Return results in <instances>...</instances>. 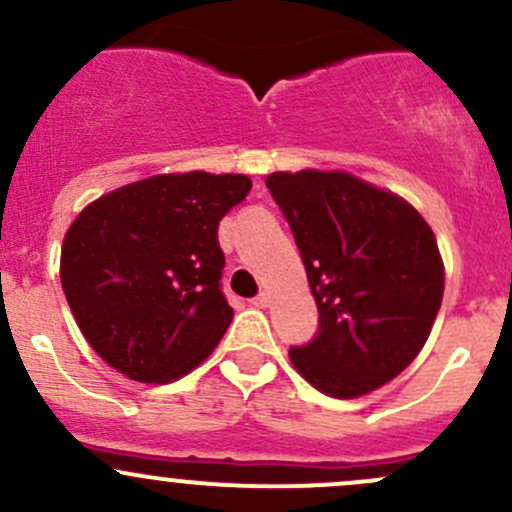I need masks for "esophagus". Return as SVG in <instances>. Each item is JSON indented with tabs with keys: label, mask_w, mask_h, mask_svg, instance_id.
Returning a JSON list of instances; mask_svg holds the SVG:
<instances>
[{
	"label": "esophagus",
	"mask_w": 512,
	"mask_h": 512,
	"mask_svg": "<svg viewBox=\"0 0 512 512\" xmlns=\"http://www.w3.org/2000/svg\"><path fill=\"white\" fill-rule=\"evenodd\" d=\"M250 304H252V306H257V309H265V306L270 304V294H267V292H260V294H257L255 299H250Z\"/></svg>",
	"instance_id": "esophagus-1"
}]
</instances>
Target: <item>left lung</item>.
<instances>
[{
  "mask_svg": "<svg viewBox=\"0 0 512 512\" xmlns=\"http://www.w3.org/2000/svg\"><path fill=\"white\" fill-rule=\"evenodd\" d=\"M319 309V328L289 348L294 368L331 397H358L417 358L444 294L432 228L395 193L343 171L267 176Z\"/></svg>",
  "mask_w": 512,
  "mask_h": 512,
  "instance_id": "1",
  "label": "left lung"
}]
</instances>
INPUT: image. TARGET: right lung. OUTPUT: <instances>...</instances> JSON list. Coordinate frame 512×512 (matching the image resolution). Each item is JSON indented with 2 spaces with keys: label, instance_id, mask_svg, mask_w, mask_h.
Instances as JSON below:
<instances>
[{
  "label": "right lung",
  "instance_id": "right-lung-1",
  "mask_svg": "<svg viewBox=\"0 0 512 512\" xmlns=\"http://www.w3.org/2000/svg\"><path fill=\"white\" fill-rule=\"evenodd\" d=\"M250 188L242 174L152 176L75 218L61 284L105 363L137 383H169L211 355L233 321L218 223Z\"/></svg>",
  "mask_w": 512,
  "mask_h": 512
}]
</instances>
